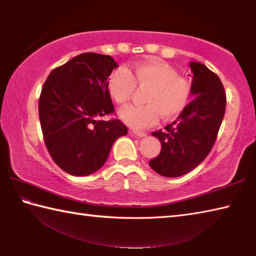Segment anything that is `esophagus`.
<instances>
[{
	"label": "esophagus",
	"mask_w": 256,
	"mask_h": 256,
	"mask_svg": "<svg viewBox=\"0 0 256 256\" xmlns=\"http://www.w3.org/2000/svg\"><path fill=\"white\" fill-rule=\"evenodd\" d=\"M130 133L133 134V136H138V138H144V136H146V133L141 132V131H131Z\"/></svg>",
	"instance_id": "obj_1"
}]
</instances>
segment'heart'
Wrapping results in <instances>:
<instances>
[{"label": "heart", "mask_w": 256, "mask_h": 256, "mask_svg": "<svg viewBox=\"0 0 256 256\" xmlns=\"http://www.w3.org/2000/svg\"><path fill=\"white\" fill-rule=\"evenodd\" d=\"M136 86L148 89L144 97L146 105H130L120 110V120L133 128L154 124L158 114L162 120L175 118L188 108L192 99L190 80L180 76L174 68L162 62L136 64L132 72L126 68H118L108 76V92L120 105L131 99Z\"/></svg>", "instance_id": "heart-1"}]
</instances>
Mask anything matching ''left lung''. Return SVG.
<instances>
[{
  "mask_svg": "<svg viewBox=\"0 0 256 256\" xmlns=\"http://www.w3.org/2000/svg\"><path fill=\"white\" fill-rule=\"evenodd\" d=\"M190 68L194 99L164 131L152 132L162 144V151L149 164L164 177L185 175L206 159L226 110V94L219 76L202 63L190 62Z\"/></svg>",
  "mask_w": 256,
  "mask_h": 256,
  "instance_id": "1",
  "label": "left lung"
}]
</instances>
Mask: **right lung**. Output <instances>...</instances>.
I'll return each mask as SVG.
<instances>
[{
    "label": "right lung",
    "instance_id": "add662e5",
    "mask_svg": "<svg viewBox=\"0 0 256 256\" xmlns=\"http://www.w3.org/2000/svg\"><path fill=\"white\" fill-rule=\"evenodd\" d=\"M116 68L110 56L84 53L45 81L38 104L42 136L50 157L68 174L97 172L116 138L128 134L120 120H100L114 112L107 79Z\"/></svg>",
    "mask_w": 256,
    "mask_h": 256
}]
</instances>
